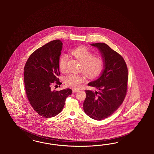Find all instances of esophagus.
Here are the masks:
<instances>
[{"label":"esophagus","instance_id":"obj_1","mask_svg":"<svg viewBox=\"0 0 154 154\" xmlns=\"http://www.w3.org/2000/svg\"><path fill=\"white\" fill-rule=\"evenodd\" d=\"M72 91H73V93H77V92H79V90H77V89H73V90H72Z\"/></svg>","mask_w":154,"mask_h":154}]
</instances>
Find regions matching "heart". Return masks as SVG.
Listing matches in <instances>:
<instances>
[{
  "mask_svg": "<svg viewBox=\"0 0 154 154\" xmlns=\"http://www.w3.org/2000/svg\"><path fill=\"white\" fill-rule=\"evenodd\" d=\"M70 55L81 62L79 70L89 79L98 77L102 72L104 60L102 56H94L93 53L88 48L79 46L73 48L69 51ZM68 60L64 54L61 55L59 60V66L61 72L66 71V64ZM85 80L81 75L70 73L65 77L64 82L66 86L77 89Z\"/></svg>",
  "mask_w": 154,
  "mask_h": 154,
  "instance_id": "b5f03b06",
  "label": "heart"
}]
</instances>
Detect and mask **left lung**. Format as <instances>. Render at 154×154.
I'll return each instance as SVG.
<instances>
[{"instance_id": "obj_1", "label": "left lung", "mask_w": 154, "mask_h": 154, "mask_svg": "<svg viewBox=\"0 0 154 154\" xmlns=\"http://www.w3.org/2000/svg\"><path fill=\"white\" fill-rule=\"evenodd\" d=\"M91 45L99 49L104 65L100 77L88 84L98 91L85 90L84 110L90 117L99 121L112 115L124 100L128 72L123 57L107 44L96 43Z\"/></svg>"}]
</instances>
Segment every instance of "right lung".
<instances>
[{"label": "right lung", "instance_id": "obj_1", "mask_svg": "<svg viewBox=\"0 0 154 154\" xmlns=\"http://www.w3.org/2000/svg\"><path fill=\"white\" fill-rule=\"evenodd\" d=\"M63 43L56 39L38 48L29 57L24 67V84L29 102L34 111L45 118L60 113L72 90L52 91L54 83L60 85L59 60Z\"/></svg>", "mask_w": 154, "mask_h": 154}]
</instances>
